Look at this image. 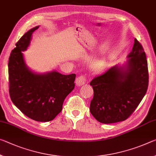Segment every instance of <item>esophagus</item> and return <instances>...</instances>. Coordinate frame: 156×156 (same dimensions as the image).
<instances>
[{
	"label": "esophagus",
	"instance_id": "34e87169",
	"mask_svg": "<svg viewBox=\"0 0 156 156\" xmlns=\"http://www.w3.org/2000/svg\"><path fill=\"white\" fill-rule=\"evenodd\" d=\"M85 83H86V78L85 76H79V77H78L76 79V85L78 86V87H80V86L85 85Z\"/></svg>",
	"mask_w": 156,
	"mask_h": 156
}]
</instances>
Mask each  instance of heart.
<instances>
[{"mask_svg": "<svg viewBox=\"0 0 156 156\" xmlns=\"http://www.w3.org/2000/svg\"><path fill=\"white\" fill-rule=\"evenodd\" d=\"M105 68V62L104 60H100L96 62L94 65V69L97 72H100L104 70Z\"/></svg>", "mask_w": 156, "mask_h": 156, "instance_id": "obj_1", "label": "heart"}]
</instances>
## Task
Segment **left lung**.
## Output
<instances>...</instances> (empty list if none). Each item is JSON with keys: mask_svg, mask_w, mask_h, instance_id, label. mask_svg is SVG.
Instances as JSON below:
<instances>
[{"mask_svg": "<svg viewBox=\"0 0 156 156\" xmlns=\"http://www.w3.org/2000/svg\"><path fill=\"white\" fill-rule=\"evenodd\" d=\"M127 58L124 64L112 66L90 82L94 90L90 112L101 123L126 120L147 92L149 85L147 57L136 39Z\"/></svg>", "mask_w": 156, "mask_h": 156, "instance_id": "left-lung-1", "label": "left lung"}]
</instances>
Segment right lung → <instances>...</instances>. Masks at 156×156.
<instances>
[{
  "label": "right lung",
  "instance_id": "add662e5",
  "mask_svg": "<svg viewBox=\"0 0 156 156\" xmlns=\"http://www.w3.org/2000/svg\"><path fill=\"white\" fill-rule=\"evenodd\" d=\"M39 26L25 33L9 58V91L14 105L37 122L53 120L62 108L63 102L75 87L76 74L63 75L55 70L34 72L27 66L23 53Z\"/></svg>",
  "mask_w": 156,
  "mask_h": 156
}]
</instances>
